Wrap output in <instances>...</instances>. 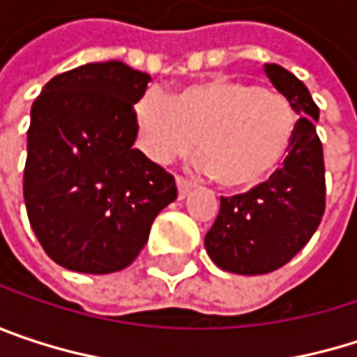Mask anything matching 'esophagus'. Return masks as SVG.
<instances>
[{
  "label": "esophagus",
  "mask_w": 357,
  "mask_h": 357,
  "mask_svg": "<svg viewBox=\"0 0 357 357\" xmlns=\"http://www.w3.org/2000/svg\"><path fill=\"white\" fill-rule=\"evenodd\" d=\"M194 188V183L190 179H185L183 176H178V190H179V198H185L190 194V190Z\"/></svg>",
  "instance_id": "esophagus-1"
}]
</instances>
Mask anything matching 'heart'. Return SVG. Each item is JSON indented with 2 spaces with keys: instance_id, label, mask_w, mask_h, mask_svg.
<instances>
[{
  "instance_id": "heart-1",
  "label": "heart",
  "mask_w": 357,
  "mask_h": 357,
  "mask_svg": "<svg viewBox=\"0 0 357 357\" xmlns=\"http://www.w3.org/2000/svg\"><path fill=\"white\" fill-rule=\"evenodd\" d=\"M140 151L169 163L196 146L200 165L223 188L246 190L283 163L298 128L294 103L277 91L236 78L190 84L167 99L144 93L134 105Z\"/></svg>"
}]
</instances>
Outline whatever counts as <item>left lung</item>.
Instances as JSON below:
<instances>
[{"mask_svg":"<svg viewBox=\"0 0 357 357\" xmlns=\"http://www.w3.org/2000/svg\"><path fill=\"white\" fill-rule=\"evenodd\" d=\"M264 72L300 119L279 169L244 194L221 196L219 215L204 238L215 264L238 275H264L287 264L310 242L326 206L319 105L289 70L266 63Z\"/></svg>","mask_w":357,"mask_h":357,"instance_id":"8db88e82","label":"left lung"}]
</instances>
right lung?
Here are the masks:
<instances>
[{"label": "right lung", "mask_w": 357, "mask_h": 357, "mask_svg": "<svg viewBox=\"0 0 357 357\" xmlns=\"http://www.w3.org/2000/svg\"><path fill=\"white\" fill-rule=\"evenodd\" d=\"M151 76L119 59L51 78L33 103L24 202L57 264L107 275L149 242L155 217L178 198L176 178L134 149V103Z\"/></svg>", "instance_id": "1"}]
</instances>
